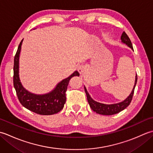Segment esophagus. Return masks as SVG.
<instances>
[{"label": "esophagus", "mask_w": 153, "mask_h": 153, "mask_svg": "<svg viewBox=\"0 0 153 153\" xmlns=\"http://www.w3.org/2000/svg\"><path fill=\"white\" fill-rule=\"evenodd\" d=\"M85 68L83 64H80L78 66H77V71H79V74H83V71H85Z\"/></svg>", "instance_id": "obj_1"}]
</instances>
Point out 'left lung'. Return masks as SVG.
Instances as JSON below:
<instances>
[{
    "label": "left lung",
    "instance_id": "8db88e82",
    "mask_svg": "<svg viewBox=\"0 0 153 153\" xmlns=\"http://www.w3.org/2000/svg\"><path fill=\"white\" fill-rule=\"evenodd\" d=\"M121 40H122V42H123V43L126 44L129 47H130L132 50H134L131 40L129 39L128 35H127L124 31L122 33V35L121 36ZM137 74H136L135 85L134 86V88L132 89L131 93H130V95L127 97L123 101L119 103H116V104H112V105H105V104L100 103L95 101V100H94L91 97L89 94L88 93V92H87L85 87H84V89H85V92L86 93L87 100H88L89 106L94 112H96L97 113L99 114H102V115H113V114H115L121 112L122 110H124L126 107H128L129 105V104H130L132 100L133 95H134V89L136 85V83H137Z\"/></svg>",
    "mask_w": 153,
    "mask_h": 153
}]
</instances>
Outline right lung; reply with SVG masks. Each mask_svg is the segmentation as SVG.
<instances>
[{"instance_id":"add662e5","label":"right lung","mask_w":153,"mask_h":153,"mask_svg":"<svg viewBox=\"0 0 153 153\" xmlns=\"http://www.w3.org/2000/svg\"><path fill=\"white\" fill-rule=\"evenodd\" d=\"M23 39L19 43L14 56V76L13 82L19 101L25 108L38 114L52 115L56 114L63 108L66 102V92L71 77L79 76L77 71L58 83L54 90L44 95H36L25 89L20 82L19 77V57Z\"/></svg>"}]
</instances>
